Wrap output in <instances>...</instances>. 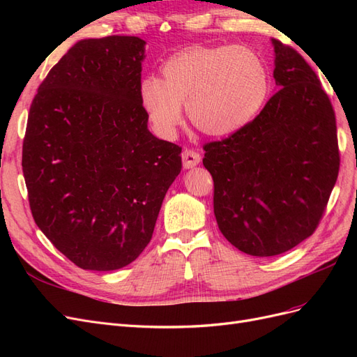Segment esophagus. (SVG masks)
I'll use <instances>...</instances> for the list:
<instances>
[{
    "mask_svg": "<svg viewBox=\"0 0 357 357\" xmlns=\"http://www.w3.org/2000/svg\"><path fill=\"white\" fill-rule=\"evenodd\" d=\"M181 159H183V167L185 168H193L197 167L201 162V156L198 152L192 149H185L181 153Z\"/></svg>",
    "mask_w": 357,
    "mask_h": 357,
    "instance_id": "esophagus-1",
    "label": "esophagus"
}]
</instances>
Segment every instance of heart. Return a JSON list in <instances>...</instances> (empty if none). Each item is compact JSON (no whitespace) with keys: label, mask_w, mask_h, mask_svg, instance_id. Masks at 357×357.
Masks as SVG:
<instances>
[{"label":"heart","mask_w":357,"mask_h":357,"mask_svg":"<svg viewBox=\"0 0 357 357\" xmlns=\"http://www.w3.org/2000/svg\"><path fill=\"white\" fill-rule=\"evenodd\" d=\"M162 80L146 77L139 96L162 137H172L186 104L190 122L208 135H226L259 112L268 92L261 56L245 46H195L171 56Z\"/></svg>","instance_id":"obj_1"}]
</instances>
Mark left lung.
I'll return each mask as SVG.
<instances>
[{"label":"left lung","mask_w":357,"mask_h":357,"mask_svg":"<svg viewBox=\"0 0 357 357\" xmlns=\"http://www.w3.org/2000/svg\"><path fill=\"white\" fill-rule=\"evenodd\" d=\"M277 92L252 122L204 146L219 229L238 250L282 255L316 231L340 171L335 112L317 74L273 40Z\"/></svg>","instance_id":"1"}]
</instances>
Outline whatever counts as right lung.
Segmentation results:
<instances>
[{"instance_id":"add662e5","label":"right lung","mask_w":357,"mask_h":357,"mask_svg":"<svg viewBox=\"0 0 357 357\" xmlns=\"http://www.w3.org/2000/svg\"><path fill=\"white\" fill-rule=\"evenodd\" d=\"M146 41L80 40L32 100L22 169L32 218L73 264L113 271L152 240L181 147L149 131L139 96Z\"/></svg>"}]
</instances>
